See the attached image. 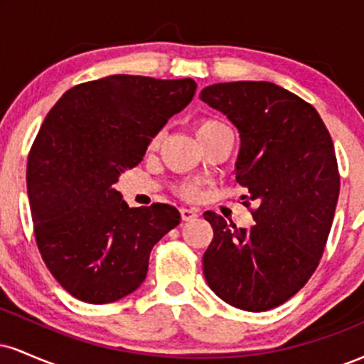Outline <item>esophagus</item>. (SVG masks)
<instances>
[{
	"instance_id": "esophagus-1",
	"label": "esophagus",
	"mask_w": 364,
	"mask_h": 364,
	"mask_svg": "<svg viewBox=\"0 0 364 364\" xmlns=\"http://www.w3.org/2000/svg\"><path fill=\"white\" fill-rule=\"evenodd\" d=\"M179 212H181V219L183 220H193L200 214L198 208H186V207H183Z\"/></svg>"
}]
</instances>
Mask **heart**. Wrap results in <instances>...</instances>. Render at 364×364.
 Here are the masks:
<instances>
[{
    "label": "heart",
    "mask_w": 364,
    "mask_h": 364,
    "mask_svg": "<svg viewBox=\"0 0 364 364\" xmlns=\"http://www.w3.org/2000/svg\"><path fill=\"white\" fill-rule=\"evenodd\" d=\"M195 133H196V139H198L200 144H203V141L215 139V136L224 135V133H232V132H231V128H229L225 123H223L220 119L203 118V119L196 121ZM159 140H161V136L157 135L156 139L152 140V144H150V149H156L159 145ZM198 191H200V185L196 181H185V183H181V185H178V188H176V193L185 200L196 198V196H198Z\"/></svg>",
    "instance_id": "b5f03b06"
}]
</instances>
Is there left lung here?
<instances>
[{
  "mask_svg": "<svg viewBox=\"0 0 364 364\" xmlns=\"http://www.w3.org/2000/svg\"><path fill=\"white\" fill-rule=\"evenodd\" d=\"M200 99L240 132L236 181L245 205H257L250 229L203 214L214 229L203 275L231 306L267 311L301 289L323 255L341 188L332 136L311 104L270 82L215 83Z\"/></svg>",
  "mask_w": 364,
  "mask_h": 364,
  "instance_id": "1",
  "label": "left lung"
}]
</instances>
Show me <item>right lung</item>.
Masks as SVG:
<instances>
[{"label": "right lung", "mask_w": 364, "mask_h": 364, "mask_svg": "<svg viewBox=\"0 0 364 364\" xmlns=\"http://www.w3.org/2000/svg\"><path fill=\"white\" fill-rule=\"evenodd\" d=\"M195 90L191 78L111 75L66 90L46 116L28 152L27 191L41 257L73 298L128 296L145 281L154 245L179 224L173 205L129 208L114 185Z\"/></svg>", "instance_id": "add662e5"}]
</instances>
